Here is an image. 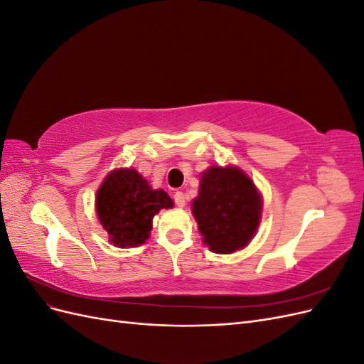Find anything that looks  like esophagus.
Returning <instances> with one entry per match:
<instances>
[{"mask_svg":"<svg viewBox=\"0 0 364 364\" xmlns=\"http://www.w3.org/2000/svg\"><path fill=\"white\" fill-rule=\"evenodd\" d=\"M174 202H176V205H178L179 208H183L185 206V196H183V193H181V191H178L174 194Z\"/></svg>","mask_w":364,"mask_h":364,"instance_id":"34e87169","label":"esophagus"}]
</instances>
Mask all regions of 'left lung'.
<instances>
[{"mask_svg":"<svg viewBox=\"0 0 364 364\" xmlns=\"http://www.w3.org/2000/svg\"><path fill=\"white\" fill-rule=\"evenodd\" d=\"M191 211L203 243L214 253H234L255 237L262 217V196L235 165H211L200 176Z\"/></svg>","mask_w":364,"mask_h":364,"instance_id":"1","label":"left lung"}]
</instances>
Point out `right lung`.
Listing matches in <instances>:
<instances>
[{"instance_id":"right-lung-1","label":"right lung","mask_w":364,"mask_h":364,"mask_svg":"<svg viewBox=\"0 0 364 364\" xmlns=\"http://www.w3.org/2000/svg\"><path fill=\"white\" fill-rule=\"evenodd\" d=\"M174 203L162 188L153 190L135 168H115L109 173L95 194L98 222L118 247H135L150 237L151 222L161 209Z\"/></svg>"}]
</instances>
